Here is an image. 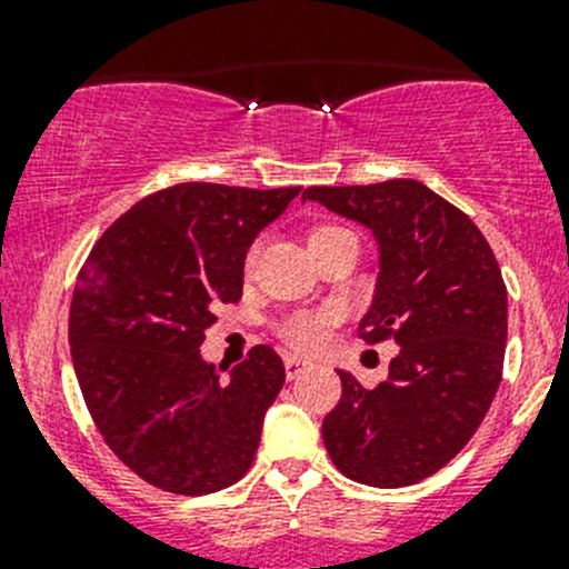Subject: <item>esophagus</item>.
<instances>
[{
	"mask_svg": "<svg viewBox=\"0 0 569 569\" xmlns=\"http://www.w3.org/2000/svg\"><path fill=\"white\" fill-rule=\"evenodd\" d=\"M283 366H286V377H289V380H297V377L308 369V360L297 358V355H286Z\"/></svg>",
	"mask_w": 569,
	"mask_h": 569,
	"instance_id": "esophagus-1",
	"label": "esophagus"
}]
</instances>
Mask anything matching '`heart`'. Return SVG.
I'll return each instance as SVG.
<instances>
[{
	"label": "heart",
	"mask_w": 569,
	"mask_h": 569,
	"mask_svg": "<svg viewBox=\"0 0 569 569\" xmlns=\"http://www.w3.org/2000/svg\"><path fill=\"white\" fill-rule=\"evenodd\" d=\"M332 231H343V228L321 226L311 233V239L325 237V233H332ZM256 258H258V248H250L248 258H244V272L248 274L252 272V267H256ZM330 327H332L330 311H300V313H291L289 319H283V325L278 327V332L291 349H297V352H317V349L325 347L327 338H330Z\"/></svg>",
	"instance_id": "heart-1"
}]
</instances>
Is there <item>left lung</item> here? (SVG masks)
Returning a JSON list of instances; mask_svg holds the SVG:
<instances>
[{"mask_svg":"<svg viewBox=\"0 0 569 569\" xmlns=\"http://www.w3.org/2000/svg\"><path fill=\"white\" fill-rule=\"evenodd\" d=\"M302 198L371 228L380 278L358 336L399 343L371 391L338 371L341 399L321 423L327 455L360 485H416L460 455L496 399L507 349L501 267L473 220L412 178L308 187Z\"/></svg>","mask_w":569,"mask_h":569,"instance_id":"obj_1","label":"left lung"}]
</instances>
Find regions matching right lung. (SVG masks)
<instances>
[{
  "mask_svg": "<svg viewBox=\"0 0 569 569\" xmlns=\"http://www.w3.org/2000/svg\"><path fill=\"white\" fill-rule=\"evenodd\" d=\"M297 194L206 181L159 189L79 269L68 317L79 391L112 455L159 490L206 496L250 470L283 360L258 343L222 380L200 343L217 308L242 300L252 239Z\"/></svg>",
  "mask_w": 569,
  "mask_h": 569,
  "instance_id": "add662e5",
  "label": "right lung"
}]
</instances>
